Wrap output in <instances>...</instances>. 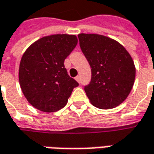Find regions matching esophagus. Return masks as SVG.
<instances>
[{
    "label": "esophagus",
    "mask_w": 154,
    "mask_h": 154,
    "mask_svg": "<svg viewBox=\"0 0 154 154\" xmlns=\"http://www.w3.org/2000/svg\"><path fill=\"white\" fill-rule=\"evenodd\" d=\"M75 79H76V81L78 82H80V77L79 76H77V77H75Z\"/></svg>",
    "instance_id": "34e87169"
}]
</instances>
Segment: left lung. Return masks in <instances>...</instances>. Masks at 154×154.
<instances>
[{
	"mask_svg": "<svg viewBox=\"0 0 154 154\" xmlns=\"http://www.w3.org/2000/svg\"><path fill=\"white\" fill-rule=\"evenodd\" d=\"M79 44L91 67V81L84 90L93 106L114 108L133 88L135 67L129 52L119 42L102 35H78Z\"/></svg>",
	"mask_w": 154,
	"mask_h": 154,
	"instance_id": "1",
	"label": "left lung"
}]
</instances>
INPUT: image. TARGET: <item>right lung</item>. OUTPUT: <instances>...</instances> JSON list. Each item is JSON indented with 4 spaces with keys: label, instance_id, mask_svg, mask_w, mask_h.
Segmentation results:
<instances>
[{
    "label": "right lung",
    "instance_id": "add662e5",
    "mask_svg": "<svg viewBox=\"0 0 154 154\" xmlns=\"http://www.w3.org/2000/svg\"><path fill=\"white\" fill-rule=\"evenodd\" d=\"M77 44L75 35H52L35 41L24 53L19 65V84L35 108L54 112L67 104L78 82L68 75L64 61Z\"/></svg>",
    "mask_w": 154,
    "mask_h": 154
}]
</instances>
